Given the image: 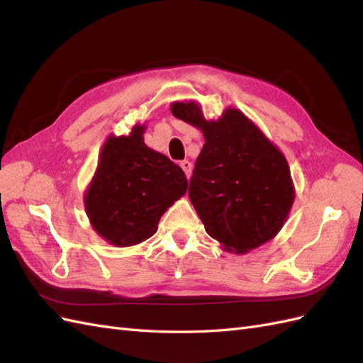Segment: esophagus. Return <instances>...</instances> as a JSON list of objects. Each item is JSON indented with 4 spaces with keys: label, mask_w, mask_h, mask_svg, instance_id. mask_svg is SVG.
Listing matches in <instances>:
<instances>
[{
    "label": "esophagus",
    "mask_w": 363,
    "mask_h": 363,
    "mask_svg": "<svg viewBox=\"0 0 363 363\" xmlns=\"http://www.w3.org/2000/svg\"><path fill=\"white\" fill-rule=\"evenodd\" d=\"M180 167H182V169L184 171V174H186V177H191V174H192V163L189 162V160H183L182 163H180Z\"/></svg>",
    "instance_id": "obj_1"
}]
</instances>
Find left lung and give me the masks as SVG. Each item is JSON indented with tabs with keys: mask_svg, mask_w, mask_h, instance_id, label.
<instances>
[{
	"mask_svg": "<svg viewBox=\"0 0 363 363\" xmlns=\"http://www.w3.org/2000/svg\"><path fill=\"white\" fill-rule=\"evenodd\" d=\"M171 112L200 128L206 140L189 183L206 232L236 255L267 244L286 223L295 199L283 152L238 108L227 107L216 121H207L196 101H175Z\"/></svg>",
	"mask_w": 363,
	"mask_h": 363,
	"instance_id": "obj_1",
	"label": "left lung"
}]
</instances>
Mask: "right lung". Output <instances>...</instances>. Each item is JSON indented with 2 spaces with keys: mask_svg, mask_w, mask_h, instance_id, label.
Wrapping results in <instances>:
<instances>
[{
  "mask_svg": "<svg viewBox=\"0 0 363 363\" xmlns=\"http://www.w3.org/2000/svg\"><path fill=\"white\" fill-rule=\"evenodd\" d=\"M144 131L136 124L127 136L108 135L83 196L92 228L119 248L155 235L162 215L188 191L182 168L147 147Z\"/></svg>",
  "mask_w": 363,
  "mask_h": 363,
  "instance_id": "right-lung-1",
  "label": "right lung"
}]
</instances>
